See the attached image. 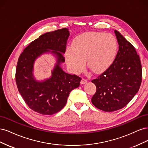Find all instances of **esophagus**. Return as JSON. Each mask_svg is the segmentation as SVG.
<instances>
[{"label":"esophagus","instance_id":"obj_1","mask_svg":"<svg viewBox=\"0 0 148 148\" xmlns=\"http://www.w3.org/2000/svg\"><path fill=\"white\" fill-rule=\"evenodd\" d=\"M80 83H81V84H85L86 83H87V79H86L85 78H82Z\"/></svg>","mask_w":148,"mask_h":148}]
</instances>
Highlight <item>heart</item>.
<instances>
[{
  "instance_id": "obj_1",
  "label": "heart",
  "mask_w": 148,
  "mask_h": 148,
  "mask_svg": "<svg viewBox=\"0 0 148 148\" xmlns=\"http://www.w3.org/2000/svg\"><path fill=\"white\" fill-rule=\"evenodd\" d=\"M118 51V42L111 33H87L78 36L72 47L65 53L66 64L75 73L84 70L85 61L94 73H100L112 63Z\"/></svg>"
}]
</instances>
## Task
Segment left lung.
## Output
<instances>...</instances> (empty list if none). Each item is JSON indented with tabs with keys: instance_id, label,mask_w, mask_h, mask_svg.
<instances>
[{
	"instance_id": "left-lung-1",
	"label": "left lung",
	"mask_w": 148,
	"mask_h": 148,
	"mask_svg": "<svg viewBox=\"0 0 148 148\" xmlns=\"http://www.w3.org/2000/svg\"><path fill=\"white\" fill-rule=\"evenodd\" d=\"M119 51L108 69L91 82L96 92L91 102L96 108L113 112L126 106L140 89L142 67L135 47L118 31H114Z\"/></svg>"
}]
</instances>
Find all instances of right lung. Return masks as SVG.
Segmentation results:
<instances>
[{
  "instance_id": "right-lung-1",
  "label": "right lung",
  "mask_w": 148,
  "mask_h": 148,
  "mask_svg": "<svg viewBox=\"0 0 148 148\" xmlns=\"http://www.w3.org/2000/svg\"><path fill=\"white\" fill-rule=\"evenodd\" d=\"M69 35L65 28L44 33L31 42L19 57L15 73L17 88L26 104L36 112L52 115L59 112L65 106L70 92L79 86L82 78L65 73L60 66L65 62L64 53ZM50 50L58 59L52 77L37 82L32 75L34 62Z\"/></svg>"
}]
</instances>
